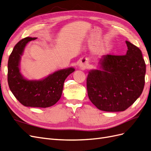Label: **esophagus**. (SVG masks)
I'll use <instances>...</instances> for the list:
<instances>
[{
  "label": "esophagus",
  "mask_w": 151,
  "mask_h": 151,
  "mask_svg": "<svg viewBox=\"0 0 151 151\" xmlns=\"http://www.w3.org/2000/svg\"><path fill=\"white\" fill-rule=\"evenodd\" d=\"M79 66L82 68H86V62H81L80 64H79Z\"/></svg>",
  "instance_id": "esophagus-1"
}]
</instances>
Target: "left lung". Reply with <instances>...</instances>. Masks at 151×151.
Here are the masks:
<instances>
[{"label":"left lung","instance_id":"8db88e82","mask_svg":"<svg viewBox=\"0 0 151 151\" xmlns=\"http://www.w3.org/2000/svg\"><path fill=\"white\" fill-rule=\"evenodd\" d=\"M124 55H106L100 60L101 70H92L87 77L89 99L104 111H125L144 89L145 63L141 50L126 41Z\"/></svg>","mask_w":151,"mask_h":151}]
</instances>
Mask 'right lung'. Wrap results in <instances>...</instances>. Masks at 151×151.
Segmentation results:
<instances>
[{
  "label": "right lung",
  "mask_w": 151,
  "mask_h": 151,
  "mask_svg": "<svg viewBox=\"0 0 151 151\" xmlns=\"http://www.w3.org/2000/svg\"><path fill=\"white\" fill-rule=\"evenodd\" d=\"M36 38L22 39L14 47L8 60L7 81L10 90L22 105L29 107L47 108L60 99L65 79L75 70L74 68L58 70L40 81H28L19 70L21 56L26 44Z\"/></svg>",
  "instance_id": "1"
}]
</instances>
